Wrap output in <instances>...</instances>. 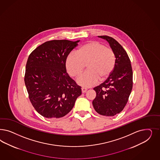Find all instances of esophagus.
<instances>
[{
  "instance_id": "obj_1",
  "label": "esophagus",
  "mask_w": 160,
  "mask_h": 160,
  "mask_svg": "<svg viewBox=\"0 0 160 160\" xmlns=\"http://www.w3.org/2000/svg\"><path fill=\"white\" fill-rule=\"evenodd\" d=\"M87 88H82V93H85L87 92Z\"/></svg>"
}]
</instances>
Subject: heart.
I'll use <instances>...</instances> for the list:
<instances>
[{"mask_svg":"<svg viewBox=\"0 0 160 160\" xmlns=\"http://www.w3.org/2000/svg\"><path fill=\"white\" fill-rule=\"evenodd\" d=\"M116 57L113 50L98 41L87 42L79 47L75 53H69L65 65L68 73L77 78L84 70L87 71L78 78V82L83 87L95 85L99 79L105 80L113 72Z\"/></svg>","mask_w":160,"mask_h":160,"instance_id":"1","label":"heart"}]
</instances>
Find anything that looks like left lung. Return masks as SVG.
I'll return each instance as SVG.
<instances>
[{
    "label": "left lung",
    "mask_w": 160,
    "mask_h": 160,
    "mask_svg": "<svg viewBox=\"0 0 160 160\" xmlns=\"http://www.w3.org/2000/svg\"><path fill=\"white\" fill-rule=\"evenodd\" d=\"M108 42L116 57L113 72L103 83L93 88L97 96L93 107L99 114L113 117L121 112L128 102L132 89V69L129 57L113 38L98 36Z\"/></svg>",
    "instance_id": "left-lung-1"
}]
</instances>
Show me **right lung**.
<instances>
[{
  "instance_id": "obj_1",
  "label": "right lung",
  "mask_w": 160,
  "mask_h": 160,
  "mask_svg": "<svg viewBox=\"0 0 160 160\" xmlns=\"http://www.w3.org/2000/svg\"><path fill=\"white\" fill-rule=\"evenodd\" d=\"M79 41L46 42L28 57L24 78L27 91L34 108L45 118L64 117L81 95V87L69 76L65 65Z\"/></svg>"
}]
</instances>
